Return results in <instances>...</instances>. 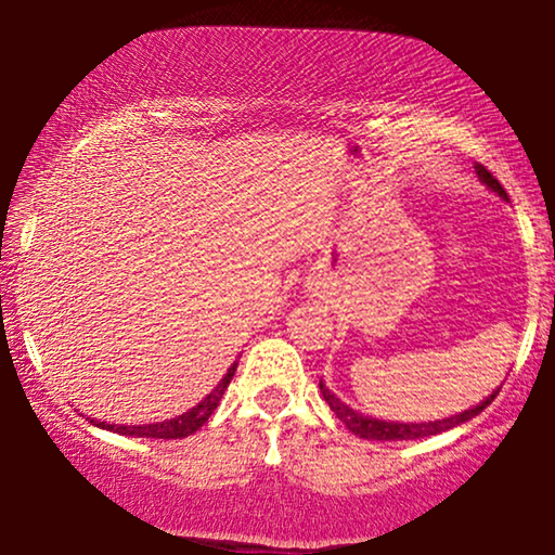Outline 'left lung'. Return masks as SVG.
<instances>
[{
	"label": "left lung",
	"instance_id": "8db88e82",
	"mask_svg": "<svg viewBox=\"0 0 555 555\" xmlns=\"http://www.w3.org/2000/svg\"><path fill=\"white\" fill-rule=\"evenodd\" d=\"M477 177H480L485 184H488L492 192H498L503 199H507L505 189L500 186V181L492 177V173L485 169V166H477ZM321 391H323V399L328 401V406L333 409V414L338 416L340 422L346 424L348 429L353 431V435H359L363 439H378V442H399V439H422V437H431V435H439V431H447L452 427H457L462 422H469L473 416H477L482 412L485 406L490 404L492 399L498 397L495 393H490L488 399L482 401V404H477L475 409H467V412H462L457 416H450V420H439V422H427V424H397V422H378V420H371V416H363V414H356L353 409H348L344 401L333 397V393L325 389L321 384Z\"/></svg>",
	"mask_w": 555,
	"mask_h": 555
}]
</instances>
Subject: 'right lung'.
Wrapping results in <instances>:
<instances>
[{
	"instance_id": "add662e5",
	"label": "right lung",
	"mask_w": 555,
	"mask_h": 555,
	"mask_svg": "<svg viewBox=\"0 0 555 555\" xmlns=\"http://www.w3.org/2000/svg\"><path fill=\"white\" fill-rule=\"evenodd\" d=\"M234 371H237V363H232L230 371H227L222 382L217 384V389L211 391L209 397L202 401V404H196L194 409H189L186 414L177 416V420H166V422H158V424H143V427H116V424L93 422V420H90V422H93L95 427L118 431V435H128V437H151V439H181V437H189V435H194V431L199 429L202 424H207L209 416L215 414V409L219 406V399H222L224 389L232 382Z\"/></svg>"
}]
</instances>
